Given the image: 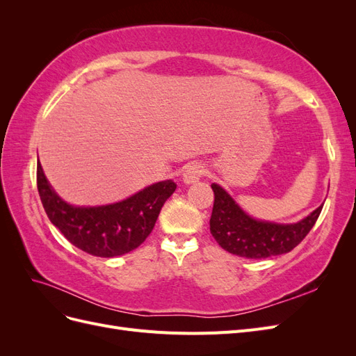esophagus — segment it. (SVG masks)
Wrapping results in <instances>:
<instances>
[{
	"label": "esophagus",
	"instance_id": "obj_1",
	"mask_svg": "<svg viewBox=\"0 0 356 356\" xmlns=\"http://www.w3.org/2000/svg\"><path fill=\"white\" fill-rule=\"evenodd\" d=\"M203 174H204V166L196 161V163H190L184 169V174H182V181H184L186 184H195V182H197Z\"/></svg>",
	"mask_w": 356,
	"mask_h": 356
}]
</instances>
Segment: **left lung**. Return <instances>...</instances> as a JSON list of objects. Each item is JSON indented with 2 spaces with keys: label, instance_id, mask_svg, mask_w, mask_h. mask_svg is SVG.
<instances>
[{
  "label": "left lung",
  "instance_id": "obj_1",
  "mask_svg": "<svg viewBox=\"0 0 356 356\" xmlns=\"http://www.w3.org/2000/svg\"><path fill=\"white\" fill-rule=\"evenodd\" d=\"M213 190L211 234L222 250L245 258H268L286 254L303 241L314 227L322 204L306 218L293 224H277L250 217L218 184Z\"/></svg>",
  "mask_w": 356,
  "mask_h": 356
}]
</instances>
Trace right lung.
I'll list each match as a JSON object with an SVG mask.
<instances>
[{
	"label": "right lung",
	"mask_w": 356,
	"mask_h": 356,
	"mask_svg": "<svg viewBox=\"0 0 356 356\" xmlns=\"http://www.w3.org/2000/svg\"><path fill=\"white\" fill-rule=\"evenodd\" d=\"M37 187L49 220L74 246L95 257L110 258L134 251L148 238L177 184L166 179L122 202L74 207L56 195L38 160Z\"/></svg>",
	"instance_id": "right-lung-1"
}]
</instances>
